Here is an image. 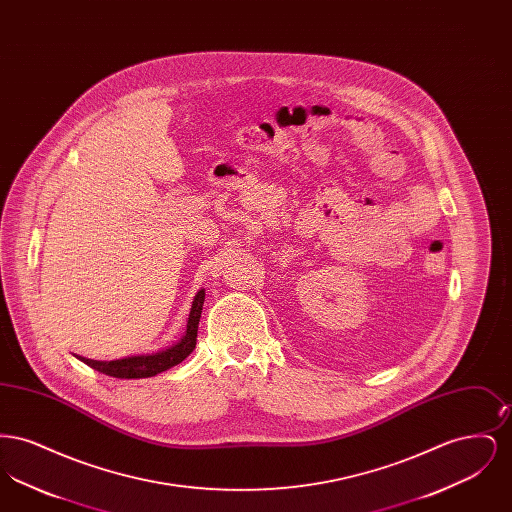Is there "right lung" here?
Instances as JSON below:
<instances>
[{"label":"right lung","mask_w":512,"mask_h":512,"mask_svg":"<svg viewBox=\"0 0 512 512\" xmlns=\"http://www.w3.org/2000/svg\"><path fill=\"white\" fill-rule=\"evenodd\" d=\"M203 301H205V288H199L195 292L192 305H190V313L186 317L184 324V332L176 341H172L171 345L153 351V353H136V355H126L121 359H111V361H103V359H92V357H84L74 353L80 361H84L86 365L96 368L98 372H103L107 376L113 378H149L155 376L163 370H169L171 366L182 363L192 351L195 349V341H197V326H199V318L203 311Z\"/></svg>","instance_id":"add662e5"}]
</instances>
